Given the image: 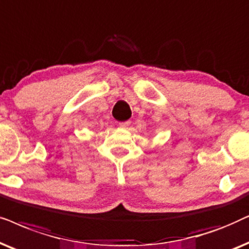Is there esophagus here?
Wrapping results in <instances>:
<instances>
[{
    "instance_id": "34e87169",
    "label": "esophagus",
    "mask_w": 249,
    "mask_h": 249,
    "mask_svg": "<svg viewBox=\"0 0 249 249\" xmlns=\"http://www.w3.org/2000/svg\"><path fill=\"white\" fill-rule=\"evenodd\" d=\"M130 125H131V122H130V121H126V122H122V123H119L118 126H119V127H122V128H127L128 126H130Z\"/></svg>"
}]
</instances>
